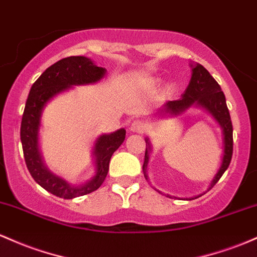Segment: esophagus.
Wrapping results in <instances>:
<instances>
[{
    "label": "esophagus",
    "instance_id": "1",
    "mask_svg": "<svg viewBox=\"0 0 257 257\" xmlns=\"http://www.w3.org/2000/svg\"><path fill=\"white\" fill-rule=\"evenodd\" d=\"M147 125L146 122L142 120H135L132 121L131 125H130V131L131 132H137V134H143L146 131Z\"/></svg>",
    "mask_w": 257,
    "mask_h": 257
}]
</instances>
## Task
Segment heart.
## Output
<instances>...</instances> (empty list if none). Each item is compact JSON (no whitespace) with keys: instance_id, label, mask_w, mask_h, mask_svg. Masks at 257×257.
Listing matches in <instances>:
<instances>
[{"instance_id":"b5f03b06","label":"heart","mask_w":257,"mask_h":257,"mask_svg":"<svg viewBox=\"0 0 257 257\" xmlns=\"http://www.w3.org/2000/svg\"><path fill=\"white\" fill-rule=\"evenodd\" d=\"M151 83L152 85H158V83H159V80H152Z\"/></svg>"}]
</instances>
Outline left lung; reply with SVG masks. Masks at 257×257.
<instances>
[{
	"instance_id": "8db88e82",
	"label": "left lung",
	"mask_w": 257,
	"mask_h": 257,
	"mask_svg": "<svg viewBox=\"0 0 257 257\" xmlns=\"http://www.w3.org/2000/svg\"><path fill=\"white\" fill-rule=\"evenodd\" d=\"M191 66L192 77L188 87L183 92L180 99L169 100V102L164 103L158 109L157 115H160V116H176V115L183 114L189 108H200L211 115L216 122L220 125L222 130V138H223V154H222L220 169L217 170L215 177L212 178L211 183L209 184V188H207V191H210L218 182L221 176L224 174V171L229 166L233 154V127L228 108H227L226 104V97H224L223 92L221 91L220 85L216 82L214 77L210 75L209 71L201 64L195 63V64H191ZM146 146L147 148L146 154H144L143 174L146 180H148L147 169H148V164L152 153V143L148 137L146 138ZM201 195L203 194L188 198V200L197 199L201 197ZM166 197L176 198L169 194H166Z\"/></svg>"
}]
</instances>
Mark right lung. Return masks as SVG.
Instances as JSON below:
<instances>
[{"mask_svg":"<svg viewBox=\"0 0 257 257\" xmlns=\"http://www.w3.org/2000/svg\"><path fill=\"white\" fill-rule=\"evenodd\" d=\"M106 69L97 66L87 57L76 56L60 59L46 69L31 86L25 103L20 126V141L27 167L42 188L59 198L73 199L94 192L104 182L109 171V161L114 152L122 144L126 130L120 128L113 134L100 135L94 142V176L85 183L74 184L53 174L42 159L39 147V132L45 106L54 97L70 90L74 86L91 85L103 79Z\"/></svg>","mask_w":257,"mask_h":257,"instance_id":"right-lung-1","label":"right lung"}]
</instances>
